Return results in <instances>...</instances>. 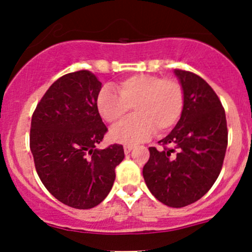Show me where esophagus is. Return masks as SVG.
<instances>
[{"mask_svg":"<svg viewBox=\"0 0 252 252\" xmlns=\"http://www.w3.org/2000/svg\"><path fill=\"white\" fill-rule=\"evenodd\" d=\"M133 148H134L133 145H124V153L128 155V153H130V151L133 150Z\"/></svg>","mask_w":252,"mask_h":252,"instance_id":"1","label":"esophagus"}]
</instances>
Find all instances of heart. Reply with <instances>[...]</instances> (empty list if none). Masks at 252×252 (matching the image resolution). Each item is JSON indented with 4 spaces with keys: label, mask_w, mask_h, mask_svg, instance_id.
I'll use <instances>...</instances> for the list:
<instances>
[{
    "label": "heart",
    "mask_w": 252,
    "mask_h": 252,
    "mask_svg": "<svg viewBox=\"0 0 252 252\" xmlns=\"http://www.w3.org/2000/svg\"><path fill=\"white\" fill-rule=\"evenodd\" d=\"M118 95L102 89L96 99L100 116L110 124H117L135 110L128 118L111 130V139L122 144H136L156 130L164 134L171 130L181 118L185 94L181 83L175 78L157 75H134L117 84Z\"/></svg>",
    "instance_id": "1"
}]
</instances>
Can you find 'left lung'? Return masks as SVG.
I'll list each match as a JSON object with an SVG mask.
<instances>
[{
  "label": "left lung",
  "instance_id": "1",
  "mask_svg": "<svg viewBox=\"0 0 252 252\" xmlns=\"http://www.w3.org/2000/svg\"><path fill=\"white\" fill-rule=\"evenodd\" d=\"M184 88L185 106L171 133L150 147L144 166L145 182L160 203L182 208L197 202L221 173L228 144L224 108L214 89L200 76L176 68Z\"/></svg>",
  "mask_w": 252,
  "mask_h": 252
}]
</instances>
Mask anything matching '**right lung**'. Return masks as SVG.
I'll list each match as a JSON object with an SVG mask.
<instances>
[{
  "label": "right lung",
  "mask_w": 252,
  "mask_h": 252,
  "mask_svg": "<svg viewBox=\"0 0 252 252\" xmlns=\"http://www.w3.org/2000/svg\"><path fill=\"white\" fill-rule=\"evenodd\" d=\"M101 82L88 70L58 78L33 111L30 148L42 184L59 202L92 209L107 197L123 160L119 144L96 150L107 128L96 108Z\"/></svg>",
  "instance_id": "right-lung-1"
}]
</instances>
